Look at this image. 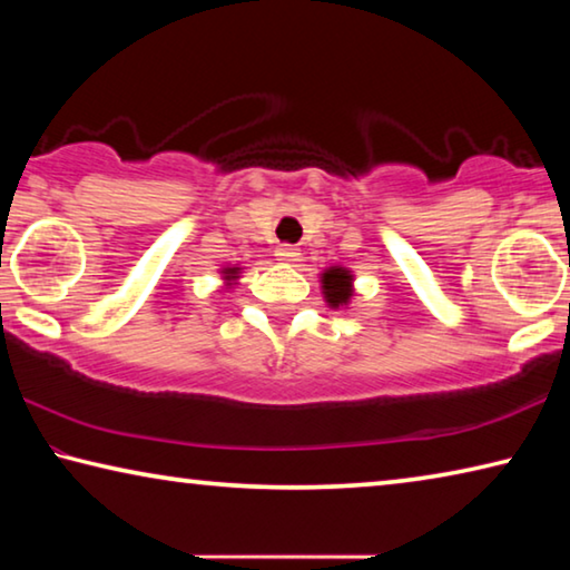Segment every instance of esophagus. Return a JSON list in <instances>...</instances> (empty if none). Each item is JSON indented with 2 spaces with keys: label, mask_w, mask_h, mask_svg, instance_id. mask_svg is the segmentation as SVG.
<instances>
[{
  "label": "esophagus",
  "mask_w": 570,
  "mask_h": 570,
  "mask_svg": "<svg viewBox=\"0 0 570 570\" xmlns=\"http://www.w3.org/2000/svg\"><path fill=\"white\" fill-rule=\"evenodd\" d=\"M276 256H278V262H286V264L298 262V248L292 244H282L276 248Z\"/></svg>",
  "instance_id": "esophagus-1"
}]
</instances>
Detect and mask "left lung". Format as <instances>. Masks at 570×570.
<instances>
[{"mask_svg": "<svg viewBox=\"0 0 570 570\" xmlns=\"http://www.w3.org/2000/svg\"><path fill=\"white\" fill-rule=\"evenodd\" d=\"M322 284H324L326 302H330L334 308L350 302V296H352V274L346 272V268L332 266L330 272H324Z\"/></svg>", "mask_w": 570, "mask_h": 570, "instance_id": "1", "label": "left lung"}]
</instances>
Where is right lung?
<instances>
[{
  "instance_id": "1",
  "label": "right lung",
  "mask_w": 570,
  "mask_h": 570,
  "mask_svg": "<svg viewBox=\"0 0 570 570\" xmlns=\"http://www.w3.org/2000/svg\"><path fill=\"white\" fill-rule=\"evenodd\" d=\"M236 272H238V268H226V272H224V274H228L226 278H234V274H236Z\"/></svg>"
}]
</instances>
